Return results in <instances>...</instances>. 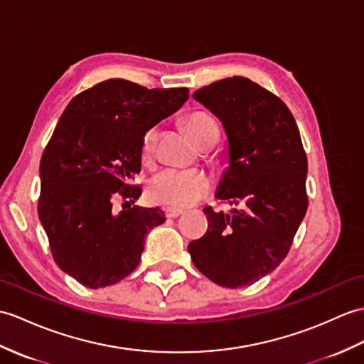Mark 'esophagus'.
Returning <instances> with one entry per match:
<instances>
[{
	"instance_id": "1",
	"label": "esophagus",
	"mask_w": 364,
	"mask_h": 364,
	"mask_svg": "<svg viewBox=\"0 0 364 364\" xmlns=\"http://www.w3.org/2000/svg\"><path fill=\"white\" fill-rule=\"evenodd\" d=\"M183 213L184 210L178 209V208H166L164 209V214L167 218H176V217H180Z\"/></svg>"
}]
</instances>
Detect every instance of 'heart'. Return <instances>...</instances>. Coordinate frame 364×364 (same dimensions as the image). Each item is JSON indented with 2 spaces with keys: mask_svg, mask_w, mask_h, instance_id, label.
I'll return each instance as SVG.
<instances>
[{
  "mask_svg": "<svg viewBox=\"0 0 364 364\" xmlns=\"http://www.w3.org/2000/svg\"><path fill=\"white\" fill-rule=\"evenodd\" d=\"M186 130L197 144L213 132H218L217 121L205 112H196L186 117ZM158 129L154 127L146 132L141 144V155L144 161H150L155 154ZM213 180L201 171H178V168H163L154 175L149 184V197L155 203L168 206L186 208L201 200L210 191Z\"/></svg>",
  "mask_w": 364,
  "mask_h": 364,
  "instance_id": "b5f03b06",
  "label": "heart"
}]
</instances>
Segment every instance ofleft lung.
<instances>
[{"label": "left lung", "instance_id": "8db88e82", "mask_svg": "<svg viewBox=\"0 0 364 364\" xmlns=\"http://www.w3.org/2000/svg\"><path fill=\"white\" fill-rule=\"evenodd\" d=\"M192 96L223 125L228 167L215 198L234 208H205L208 231L188 251L210 281L239 289L272 273L289 252L307 213V156L290 109L250 79L217 80Z\"/></svg>", "mask_w": 364, "mask_h": 364}]
</instances>
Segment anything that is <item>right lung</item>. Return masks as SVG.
<instances>
[{
	"label": "right lung",
	"mask_w": 364,
	"mask_h": 364,
	"mask_svg": "<svg viewBox=\"0 0 364 364\" xmlns=\"http://www.w3.org/2000/svg\"><path fill=\"white\" fill-rule=\"evenodd\" d=\"M188 99V88L109 79L75 96L58 119L40 161L38 217L55 264L88 289L129 276L149 231L166 222L159 208H132L142 193L132 181L144 134Z\"/></svg>",
	"instance_id": "obj_1"
}]
</instances>
